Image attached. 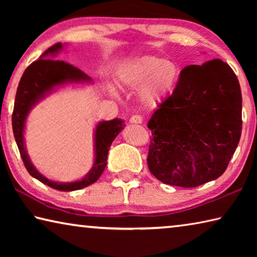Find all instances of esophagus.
Returning a JSON list of instances; mask_svg holds the SVG:
<instances>
[{"mask_svg":"<svg viewBox=\"0 0 257 257\" xmlns=\"http://www.w3.org/2000/svg\"><path fill=\"white\" fill-rule=\"evenodd\" d=\"M130 123H135V124H139L143 122V118L141 115H133L132 118L129 120Z\"/></svg>","mask_w":257,"mask_h":257,"instance_id":"1","label":"esophagus"}]
</instances>
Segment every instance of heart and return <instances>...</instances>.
Listing matches in <instances>:
<instances>
[{"label":"heart","instance_id":"obj_1","mask_svg":"<svg viewBox=\"0 0 257 257\" xmlns=\"http://www.w3.org/2000/svg\"><path fill=\"white\" fill-rule=\"evenodd\" d=\"M176 68L170 62L152 55L128 61L121 68V84L132 89L142 88V99L155 105L167 94L176 80Z\"/></svg>","mask_w":257,"mask_h":257}]
</instances>
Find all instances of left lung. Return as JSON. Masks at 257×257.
Here are the masks:
<instances>
[{"instance_id": "left-lung-1", "label": "left lung", "mask_w": 257, "mask_h": 257, "mask_svg": "<svg viewBox=\"0 0 257 257\" xmlns=\"http://www.w3.org/2000/svg\"><path fill=\"white\" fill-rule=\"evenodd\" d=\"M241 107L240 86L228 63L214 59L182 69L172 95L149 121L152 175L184 188L219 178L240 139Z\"/></svg>"}]
</instances>
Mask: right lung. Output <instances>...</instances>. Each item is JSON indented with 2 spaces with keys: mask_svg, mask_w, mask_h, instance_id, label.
Instances as JSON below:
<instances>
[{
  "mask_svg": "<svg viewBox=\"0 0 257 257\" xmlns=\"http://www.w3.org/2000/svg\"><path fill=\"white\" fill-rule=\"evenodd\" d=\"M62 44H56L49 47L41 55L40 60H36L29 64L26 69L17 88L14 112H12V129L18 145L21 159L29 175L36 178L43 184L52 187L56 190L71 191L78 190L94 184L106 167L107 152L114 138L123 129L124 123L121 119H113L111 121L99 122L95 132V163L88 175L79 181L71 184H60L46 179L42 176L30 163L24 144V128L25 120L30 108L46 92L53 87L72 81H89L90 78L82 72L80 69L72 66L63 60H56L55 54L62 50Z\"/></svg>",
  "mask_w": 257,
  "mask_h": 257,
  "instance_id": "obj_1",
  "label": "right lung"
}]
</instances>
